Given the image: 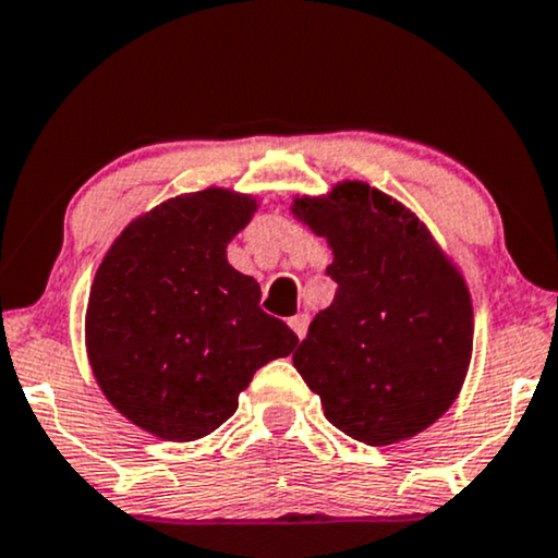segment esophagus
<instances>
[{
	"label": "esophagus",
	"mask_w": 558,
	"mask_h": 558,
	"mask_svg": "<svg viewBox=\"0 0 558 558\" xmlns=\"http://www.w3.org/2000/svg\"><path fill=\"white\" fill-rule=\"evenodd\" d=\"M288 325H291V330L299 335V340H304L306 327H308V314H296V317L288 319Z\"/></svg>",
	"instance_id": "obj_1"
}]
</instances>
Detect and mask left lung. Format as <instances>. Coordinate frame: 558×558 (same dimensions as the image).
<instances>
[{
  "mask_svg": "<svg viewBox=\"0 0 558 558\" xmlns=\"http://www.w3.org/2000/svg\"><path fill=\"white\" fill-rule=\"evenodd\" d=\"M291 213L327 239L338 283L293 366L353 439L387 447L421 434L458 400L471 366L465 278L415 213L366 181L296 197Z\"/></svg>",
  "mask_w": 558,
  "mask_h": 558,
  "instance_id": "obj_1",
  "label": "left lung"
}]
</instances>
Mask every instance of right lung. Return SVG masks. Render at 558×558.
Listing matches in <instances>:
<instances>
[{"label":"right lung","mask_w":558,"mask_h":558,"mask_svg":"<svg viewBox=\"0 0 558 558\" xmlns=\"http://www.w3.org/2000/svg\"><path fill=\"white\" fill-rule=\"evenodd\" d=\"M257 199L231 190L171 197L134 218L90 286L85 348L106 400L134 426L194 441L226 424L254 372L296 348L259 308V283L226 246Z\"/></svg>","instance_id":"obj_1"}]
</instances>
